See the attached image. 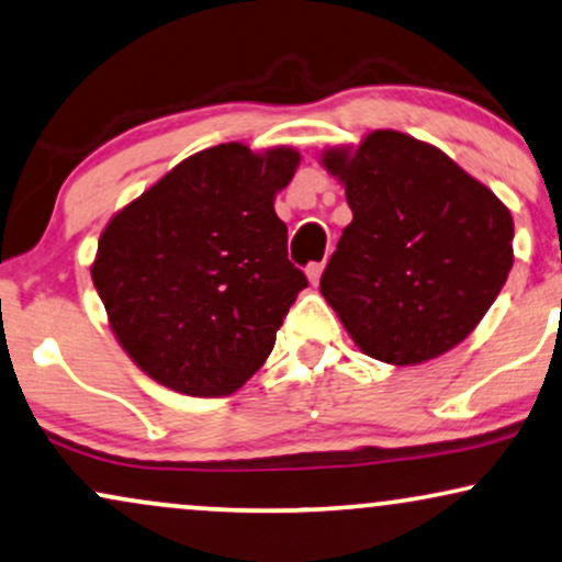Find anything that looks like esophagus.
Masks as SVG:
<instances>
[{"mask_svg": "<svg viewBox=\"0 0 562 562\" xmlns=\"http://www.w3.org/2000/svg\"><path fill=\"white\" fill-rule=\"evenodd\" d=\"M322 272H324V261H316V265H308V280L311 285H318V280H322Z\"/></svg>", "mask_w": 562, "mask_h": 562, "instance_id": "1", "label": "esophagus"}]
</instances>
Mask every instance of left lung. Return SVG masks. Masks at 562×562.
Returning <instances> with one entry per match:
<instances>
[{
    "label": "left lung",
    "mask_w": 562,
    "mask_h": 562,
    "mask_svg": "<svg viewBox=\"0 0 562 562\" xmlns=\"http://www.w3.org/2000/svg\"><path fill=\"white\" fill-rule=\"evenodd\" d=\"M352 223L322 274V295L366 355L417 366L472 334L514 267V220L485 183L438 147L375 130L331 147Z\"/></svg>",
    "instance_id": "8db88e82"
}]
</instances>
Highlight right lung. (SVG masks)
<instances>
[{"instance_id":"obj_1","label":"right lung","mask_w":562,"mask_h":562,"mask_svg":"<svg viewBox=\"0 0 562 562\" xmlns=\"http://www.w3.org/2000/svg\"><path fill=\"white\" fill-rule=\"evenodd\" d=\"M293 147H210L111 217L92 285L126 355L162 386L228 396L265 366L290 305L308 285L288 261L274 196Z\"/></svg>"}]
</instances>
